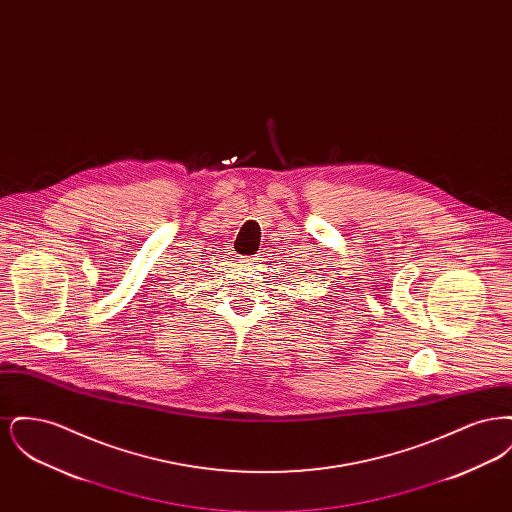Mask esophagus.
I'll use <instances>...</instances> for the list:
<instances>
[{
    "label": "esophagus",
    "instance_id": "34e87169",
    "mask_svg": "<svg viewBox=\"0 0 512 512\" xmlns=\"http://www.w3.org/2000/svg\"><path fill=\"white\" fill-rule=\"evenodd\" d=\"M249 261H251V259H247V261H245V263H247V265H251V263H249Z\"/></svg>",
    "mask_w": 512,
    "mask_h": 512
}]
</instances>
